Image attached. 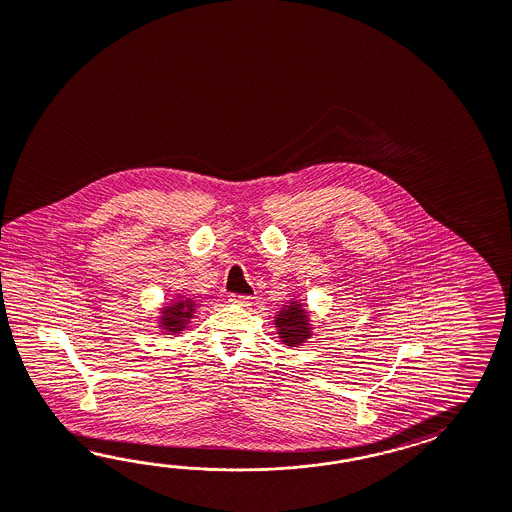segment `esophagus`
Masks as SVG:
<instances>
[{
	"instance_id": "1",
	"label": "esophagus",
	"mask_w": 512,
	"mask_h": 512,
	"mask_svg": "<svg viewBox=\"0 0 512 512\" xmlns=\"http://www.w3.org/2000/svg\"><path fill=\"white\" fill-rule=\"evenodd\" d=\"M250 296H242V294H229V303L240 305V307H248L250 305Z\"/></svg>"
}]
</instances>
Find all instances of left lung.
Listing matches in <instances>:
<instances>
[{"label": "left lung", "mask_w": 512, "mask_h": 512, "mask_svg": "<svg viewBox=\"0 0 512 512\" xmlns=\"http://www.w3.org/2000/svg\"><path fill=\"white\" fill-rule=\"evenodd\" d=\"M275 325L279 327V335L288 346L303 344L307 338L311 337L307 314L298 301L290 303L288 307L287 305L283 307L281 314H277V318H275Z\"/></svg>", "instance_id": "left-lung-1"}]
</instances>
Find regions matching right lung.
Returning a JSON list of instances; mask_svg holds the SVG:
<instances>
[{"label":"right lung","mask_w":512,"mask_h":512,"mask_svg":"<svg viewBox=\"0 0 512 512\" xmlns=\"http://www.w3.org/2000/svg\"><path fill=\"white\" fill-rule=\"evenodd\" d=\"M194 301L192 300H177L174 305L164 307L163 311V327L170 333H177L181 329H185L188 320L192 318L194 312Z\"/></svg>","instance_id":"right-lung-1"}]
</instances>
